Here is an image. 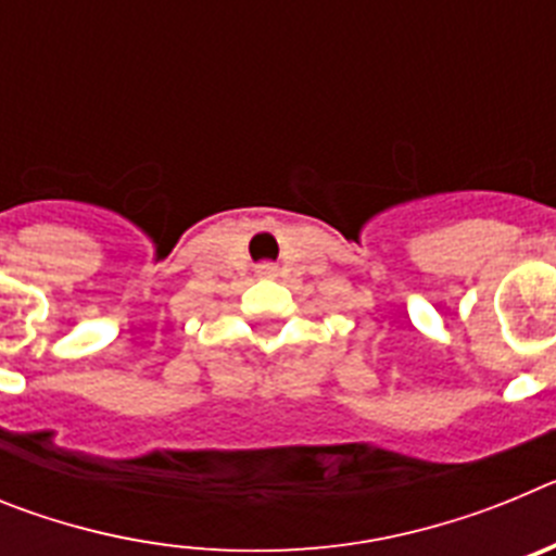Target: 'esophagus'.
I'll return each mask as SVG.
<instances>
[{"label": "esophagus", "mask_w": 556, "mask_h": 556, "mask_svg": "<svg viewBox=\"0 0 556 556\" xmlns=\"http://www.w3.org/2000/svg\"><path fill=\"white\" fill-rule=\"evenodd\" d=\"M264 273H273V269H269V267H264Z\"/></svg>", "instance_id": "esophagus-1"}]
</instances>
